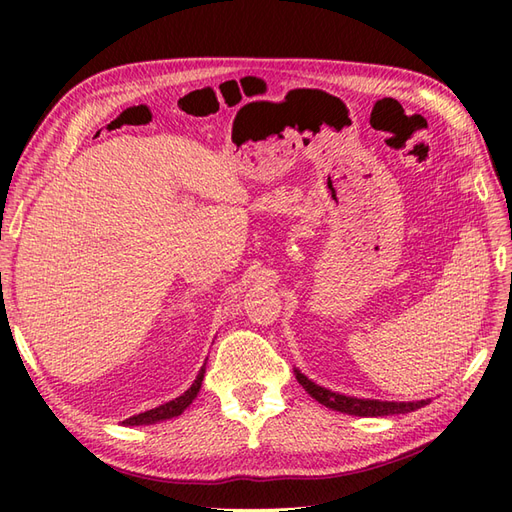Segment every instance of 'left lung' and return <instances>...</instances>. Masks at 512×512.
<instances>
[{
    "mask_svg": "<svg viewBox=\"0 0 512 512\" xmlns=\"http://www.w3.org/2000/svg\"><path fill=\"white\" fill-rule=\"evenodd\" d=\"M297 380L303 386V389L312 395L316 401H320L322 406L346 412V414H354V416H393V414H406V412H414L418 408L427 406L429 401L421 399V401H378V399H356V397H346L339 395L333 391L322 389V386L314 384L312 380H307L301 371H297Z\"/></svg>",
    "mask_w": 512,
    "mask_h": 512,
    "instance_id": "left-lung-1",
    "label": "left lung"
}]
</instances>
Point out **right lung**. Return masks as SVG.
Instances as JSON below:
<instances>
[{
	"instance_id": "1",
	"label": "right lung",
	"mask_w": 512,
	"mask_h": 512,
	"mask_svg": "<svg viewBox=\"0 0 512 512\" xmlns=\"http://www.w3.org/2000/svg\"><path fill=\"white\" fill-rule=\"evenodd\" d=\"M203 378H205V367L200 369V374L196 376L194 384L181 397L168 401V404H164V406H158V408H153V410H147V412H141V414H136V416H130V418H126V421H123V425H149V423H158V421H166V418L179 416L185 408L192 404L194 397L198 395L200 384H203Z\"/></svg>"
}]
</instances>
